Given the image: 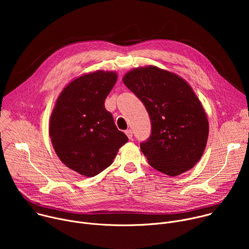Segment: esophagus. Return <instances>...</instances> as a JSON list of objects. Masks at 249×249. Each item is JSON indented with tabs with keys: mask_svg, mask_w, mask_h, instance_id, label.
Instances as JSON below:
<instances>
[{
	"mask_svg": "<svg viewBox=\"0 0 249 249\" xmlns=\"http://www.w3.org/2000/svg\"><path fill=\"white\" fill-rule=\"evenodd\" d=\"M125 133H126L127 137H128L130 140L133 138V132H132V130H131V129H128V130H126V131H125Z\"/></svg>",
	"mask_w": 249,
	"mask_h": 249,
	"instance_id": "obj_1",
	"label": "esophagus"
}]
</instances>
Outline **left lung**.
I'll use <instances>...</instances> for the list:
<instances>
[{
	"label": "left lung",
	"instance_id": "obj_1",
	"mask_svg": "<svg viewBox=\"0 0 249 249\" xmlns=\"http://www.w3.org/2000/svg\"><path fill=\"white\" fill-rule=\"evenodd\" d=\"M122 81L144 103L151 118V137L141 144L150 165L169 176L194 167L207 145L209 122L190 85L152 65L134 68Z\"/></svg>",
	"mask_w": 249,
	"mask_h": 249
}]
</instances>
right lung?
Masks as SVG:
<instances>
[{
    "label": "right lung",
    "mask_w": 249,
    "mask_h": 249,
    "mask_svg": "<svg viewBox=\"0 0 249 249\" xmlns=\"http://www.w3.org/2000/svg\"><path fill=\"white\" fill-rule=\"evenodd\" d=\"M115 71L97 70L71 81L59 94L49 122V136L59 160L81 175L107 168L127 136L104 107L117 82Z\"/></svg>",
    "instance_id": "obj_1"
}]
</instances>
